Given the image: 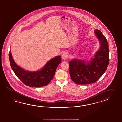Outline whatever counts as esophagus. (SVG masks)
Wrapping results in <instances>:
<instances>
[{"instance_id":"obj_1","label":"esophagus","mask_w":122,"mask_h":122,"mask_svg":"<svg viewBox=\"0 0 122 122\" xmlns=\"http://www.w3.org/2000/svg\"><path fill=\"white\" fill-rule=\"evenodd\" d=\"M68 55L67 53H63L62 55V57L63 59H66L68 58Z\"/></svg>"}]
</instances>
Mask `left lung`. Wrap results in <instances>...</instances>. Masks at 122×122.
Returning a JSON list of instances; mask_svg holds the SVG:
<instances>
[{
    "label": "left lung",
    "instance_id": "1",
    "mask_svg": "<svg viewBox=\"0 0 122 122\" xmlns=\"http://www.w3.org/2000/svg\"><path fill=\"white\" fill-rule=\"evenodd\" d=\"M94 32L99 40V50L90 61L80 59L69 62L70 75L77 84H89L96 82L105 72L109 63L108 44L105 37L98 29Z\"/></svg>",
    "mask_w": 122,
    "mask_h": 122
}]
</instances>
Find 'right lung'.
<instances>
[{"label": "right lung", "mask_w": 122, "mask_h": 122, "mask_svg": "<svg viewBox=\"0 0 122 122\" xmlns=\"http://www.w3.org/2000/svg\"><path fill=\"white\" fill-rule=\"evenodd\" d=\"M9 60L11 68L17 77L26 86L41 87L47 85L54 77L56 69L61 62V56H57L49 61L42 69L36 71H28L18 66L9 52Z\"/></svg>", "instance_id": "add662e5"}]
</instances>
